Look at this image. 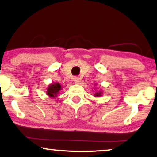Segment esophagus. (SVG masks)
I'll use <instances>...</instances> for the list:
<instances>
[{
	"instance_id": "esophagus-1",
	"label": "esophagus",
	"mask_w": 157,
	"mask_h": 157,
	"mask_svg": "<svg viewBox=\"0 0 157 157\" xmlns=\"http://www.w3.org/2000/svg\"><path fill=\"white\" fill-rule=\"evenodd\" d=\"M74 81L76 83H78L80 81V78L78 77H74Z\"/></svg>"
}]
</instances>
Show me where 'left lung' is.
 Returning a JSON list of instances; mask_svg holds the SVG:
<instances>
[{
    "label": "left lung",
    "instance_id": "8db88e82",
    "mask_svg": "<svg viewBox=\"0 0 157 157\" xmlns=\"http://www.w3.org/2000/svg\"><path fill=\"white\" fill-rule=\"evenodd\" d=\"M95 95H96V96H97V97H98V96H100V92H99V93H97L96 94H95Z\"/></svg>",
    "mask_w": 157,
    "mask_h": 157
}]
</instances>
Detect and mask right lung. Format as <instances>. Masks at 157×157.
Returning a JSON list of instances; mask_svg holds the SVG:
<instances>
[{"mask_svg":"<svg viewBox=\"0 0 157 157\" xmlns=\"http://www.w3.org/2000/svg\"><path fill=\"white\" fill-rule=\"evenodd\" d=\"M60 84H59V83H53V84L50 85L48 88L47 94L52 97H56L57 94H58V91L60 90Z\"/></svg>","mask_w":157,"mask_h":157,"instance_id":"obj_1","label":"right lung"}]
</instances>
